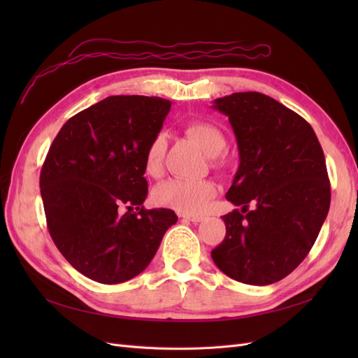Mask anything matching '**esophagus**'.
<instances>
[{
	"label": "esophagus",
	"instance_id": "esophagus-1",
	"mask_svg": "<svg viewBox=\"0 0 358 358\" xmlns=\"http://www.w3.org/2000/svg\"><path fill=\"white\" fill-rule=\"evenodd\" d=\"M183 220H188V221H191V222H200V221H203L204 220V216H201V215H188V213H183V215H180Z\"/></svg>",
	"mask_w": 358,
	"mask_h": 358
}]
</instances>
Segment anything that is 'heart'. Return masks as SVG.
Masks as SVG:
<instances>
[{"label":"heart","mask_w":358,"mask_h":358,"mask_svg":"<svg viewBox=\"0 0 358 358\" xmlns=\"http://www.w3.org/2000/svg\"><path fill=\"white\" fill-rule=\"evenodd\" d=\"M187 134L196 140L206 155L212 158L221 155L227 148V138L218 127L209 122L194 121L185 127ZM167 149V136L155 134L146 146L143 169L146 175L157 178L161 175ZM218 188L208 179H169L154 191V200L167 208L183 213H199L216 196Z\"/></svg>","instance_id":"heart-1"}]
</instances>
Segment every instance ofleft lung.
I'll return each instance as SVG.
<instances>
[{
    "instance_id": "1",
    "label": "left lung",
    "mask_w": 358,
    "mask_h": 358,
    "mask_svg": "<svg viewBox=\"0 0 358 358\" xmlns=\"http://www.w3.org/2000/svg\"><path fill=\"white\" fill-rule=\"evenodd\" d=\"M212 107L229 116L237 140L241 164L225 197L242 206L222 216L227 231L212 259L239 282L275 284L306 258L327 218L322 148L305 119L264 94L234 92Z\"/></svg>"
}]
</instances>
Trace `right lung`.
Instances as JSON below:
<instances>
[{
	"mask_svg": "<svg viewBox=\"0 0 358 358\" xmlns=\"http://www.w3.org/2000/svg\"><path fill=\"white\" fill-rule=\"evenodd\" d=\"M170 106L159 96H107L70 117L50 145L40 173L50 237L96 282L121 284L142 273L178 221L170 209L142 206L145 150Z\"/></svg>",
	"mask_w": 358,
	"mask_h": 358,
	"instance_id": "add662e5",
	"label": "right lung"
}]
</instances>
